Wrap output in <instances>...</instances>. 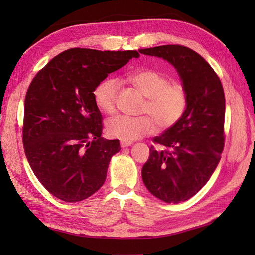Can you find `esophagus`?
<instances>
[{
	"mask_svg": "<svg viewBox=\"0 0 255 255\" xmlns=\"http://www.w3.org/2000/svg\"><path fill=\"white\" fill-rule=\"evenodd\" d=\"M132 143L131 142H128V141H121V147L122 148H126V147H129V145H131Z\"/></svg>",
	"mask_w": 255,
	"mask_h": 255,
	"instance_id": "obj_1",
	"label": "esophagus"
}]
</instances>
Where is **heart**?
I'll return each mask as SVG.
<instances>
[{
	"instance_id": "1",
	"label": "heart",
	"mask_w": 255,
	"mask_h": 255,
	"mask_svg": "<svg viewBox=\"0 0 255 255\" xmlns=\"http://www.w3.org/2000/svg\"><path fill=\"white\" fill-rule=\"evenodd\" d=\"M130 82L147 97L141 108L149 115H119L107 123L112 137L131 142L156 130V123L163 129L174 126L181 121L188 106V91L182 82H171L169 77L152 69H143L130 75ZM121 83L114 78H106L93 91L96 106L107 114L116 112Z\"/></svg>"
}]
</instances>
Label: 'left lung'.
<instances>
[{
  "mask_svg": "<svg viewBox=\"0 0 255 255\" xmlns=\"http://www.w3.org/2000/svg\"><path fill=\"white\" fill-rule=\"evenodd\" d=\"M176 69L188 91V106L174 126L153 142L142 167L149 192L165 203L185 202L197 194L217 167L225 145L226 101L217 73L191 48L165 45L141 49Z\"/></svg>",
  "mask_w": 255,
  "mask_h": 255,
  "instance_id": "left-lung-1",
  "label": "left lung"
}]
</instances>
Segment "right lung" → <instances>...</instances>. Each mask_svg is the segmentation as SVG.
I'll return each mask as SVG.
<instances>
[{
	"instance_id": "right-lung-1",
	"label": "right lung",
	"mask_w": 255,
	"mask_h": 255,
	"mask_svg": "<svg viewBox=\"0 0 255 255\" xmlns=\"http://www.w3.org/2000/svg\"><path fill=\"white\" fill-rule=\"evenodd\" d=\"M136 50L72 48L32 79L25 96L23 144L42 186L67 203L81 202L106 180L118 140L103 139V117L93 91L107 75L138 58Z\"/></svg>"
}]
</instances>
